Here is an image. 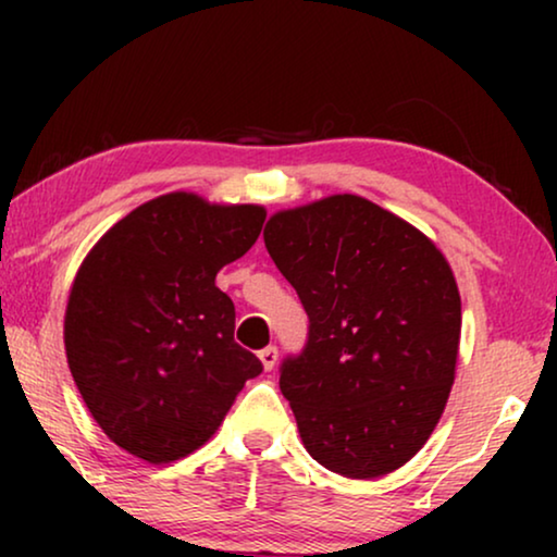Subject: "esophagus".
<instances>
[{
    "instance_id": "1",
    "label": "esophagus",
    "mask_w": 557,
    "mask_h": 557,
    "mask_svg": "<svg viewBox=\"0 0 557 557\" xmlns=\"http://www.w3.org/2000/svg\"><path fill=\"white\" fill-rule=\"evenodd\" d=\"M258 357H261L265 370H273V364H276V360H278V349L269 345L265 349H261V352H258Z\"/></svg>"
}]
</instances>
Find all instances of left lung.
<instances>
[{
  "instance_id": "8db88e82",
  "label": "left lung",
  "mask_w": 557,
  "mask_h": 557,
  "mask_svg": "<svg viewBox=\"0 0 557 557\" xmlns=\"http://www.w3.org/2000/svg\"><path fill=\"white\" fill-rule=\"evenodd\" d=\"M265 248L309 317L307 345L281 362L311 459L375 479L413 459L454 385L461 299L421 231L357 195L276 212Z\"/></svg>"
}]
</instances>
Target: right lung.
<instances>
[{"label": "right lung", "instance_id": "obj_1", "mask_svg": "<svg viewBox=\"0 0 557 557\" xmlns=\"http://www.w3.org/2000/svg\"><path fill=\"white\" fill-rule=\"evenodd\" d=\"M258 205L162 195L119 220L83 261L65 311V352L90 416L149 463L200 448L263 364L233 339L215 286L261 235Z\"/></svg>", "mask_w": 557, "mask_h": 557}]
</instances>
